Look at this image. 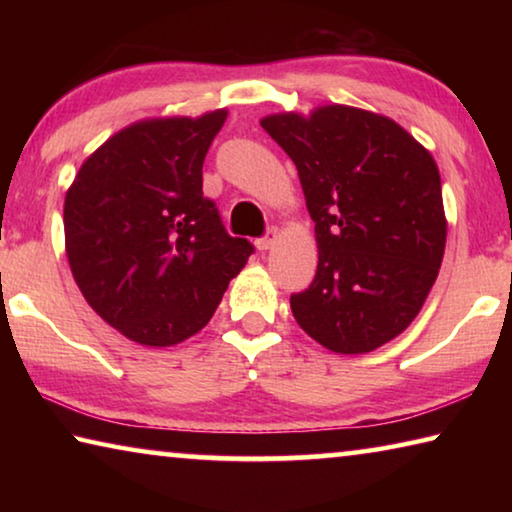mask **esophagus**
<instances>
[{
	"label": "esophagus",
	"instance_id": "34e87169",
	"mask_svg": "<svg viewBox=\"0 0 512 512\" xmlns=\"http://www.w3.org/2000/svg\"><path fill=\"white\" fill-rule=\"evenodd\" d=\"M277 237H280V230H277L275 225H271V228H268V230L264 232V237H262V239H257V248H259V250H268V248H273V246H275V241H277Z\"/></svg>",
	"mask_w": 512,
	"mask_h": 512
}]
</instances>
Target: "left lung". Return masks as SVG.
Masks as SVG:
<instances>
[{
    "mask_svg": "<svg viewBox=\"0 0 512 512\" xmlns=\"http://www.w3.org/2000/svg\"><path fill=\"white\" fill-rule=\"evenodd\" d=\"M262 128L296 164L316 223V277L291 296L298 325L341 354L395 339L418 316L445 253L431 153L393 119L348 106L282 112Z\"/></svg>",
    "mask_w": 512,
    "mask_h": 512,
    "instance_id": "8db88e82",
    "label": "left lung"
}]
</instances>
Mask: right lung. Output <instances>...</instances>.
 <instances>
[{"label":"right lung","instance_id":"right-lung-1","mask_svg":"<svg viewBox=\"0 0 512 512\" xmlns=\"http://www.w3.org/2000/svg\"><path fill=\"white\" fill-rule=\"evenodd\" d=\"M228 117L149 119L99 146L65 196V248L88 305L128 339L167 348L210 323L255 246L203 196Z\"/></svg>","mask_w":512,"mask_h":512}]
</instances>
